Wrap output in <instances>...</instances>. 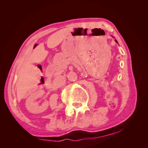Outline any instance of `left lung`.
<instances>
[{
  "mask_svg": "<svg viewBox=\"0 0 148 148\" xmlns=\"http://www.w3.org/2000/svg\"><path fill=\"white\" fill-rule=\"evenodd\" d=\"M116 43H117V40H116Z\"/></svg>",
  "mask_w": 148,
  "mask_h": 148,
  "instance_id": "8db88e82",
  "label": "left lung"
}]
</instances>
